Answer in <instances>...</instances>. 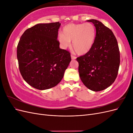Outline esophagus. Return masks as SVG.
<instances>
[{"instance_id": "34e87169", "label": "esophagus", "mask_w": 133, "mask_h": 133, "mask_svg": "<svg viewBox=\"0 0 133 133\" xmlns=\"http://www.w3.org/2000/svg\"><path fill=\"white\" fill-rule=\"evenodd\" d=\"M71 59H72V60H74V59H76V57H74V56H73V55H71Z\"/></svg>"}]
</instances>
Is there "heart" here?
Masks as SVG:
<instances>
[{
  "instance_id": "b5f03b06",
  "label": "heart",
  "mask_w": 133,
  "mask_h": 133,
  "mask_svg": "<svg viewBox=\"0 0 133 133\" xmlns=\"http://www.w3.org/2000/svg\"><path fill=\"white\" fill-rule=\"evenodd\" d=\"M96 30L90 23H71L64 26L62 33L58 35V40L62 49L72 45L76 53H87L92 47L95 39Z\"/></svg>"
}]
</instances>
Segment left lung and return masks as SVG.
I'll list each match as a JSON object with an SVG mask.
<instances>
[{
  "instance_id": "left-lung-1",
  "label": "left lung",
  "mask_w": 133,
  "mask_h": 133,
  "mask_svg": "<svg viewBox=\"0 0 133 133\" xmlns=\"http://www.w3.org/2000/svg\"><path fill=\"white\" fill-rule=\"evenodd\" d=\"M87 22L92 23L95 27V42L91 49L76 60L84 85L92 91H99L114 82L120 65V52L117 41L110 29L95 19Z\"/></svg>"
}]
</instances>
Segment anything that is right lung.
Segmentation results:
<instances>
[{
	"label": "right lung",
	"mask_w": 133,
	"mask_h": 133,
	"mask_svg": "<svg viewBox=\"0 0 133 133\" xmlns=\"http://www.w3.org/2000/svg\"><path fill=\"white\" fill-rule=\"evenodd\" d=\"M59 22L38 24L26 29L17 46L19 68L24 80L39 90L54 87L63 79L70 54L59 48Z\"/></svg>",
	"instance_id": "1"
}]
</instances>
